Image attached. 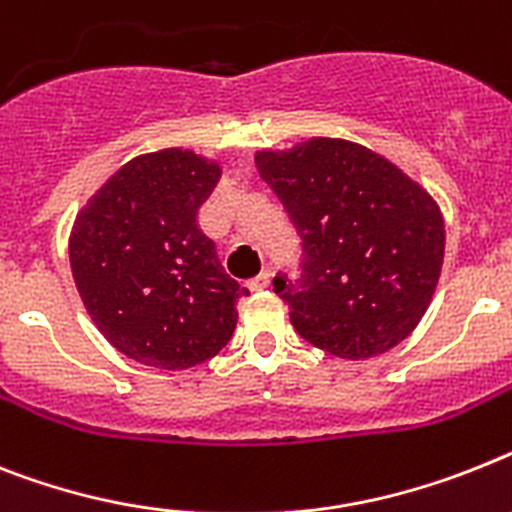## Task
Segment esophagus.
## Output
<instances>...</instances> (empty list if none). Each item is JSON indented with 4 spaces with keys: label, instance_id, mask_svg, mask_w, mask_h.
<instances>
[{
    "label": "esophagus",
    "instance_id": "esophagus-1",
    "mask_svg": "<svg viewBox=\"0 0 512 512\" xmlns=\"http://www.w3.org/2000/svg\"><path fill=\"white\" fill-rule=\"evenodd\" d=\"M270 286V273H260V276L249 278L247 289L249 291H265Z\"/></svg>",
    "mask_w": 512,
    "mask_h": 512
}]
</instances>
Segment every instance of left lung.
<instances>
[{
	"instance_id": "1",
	"label": "left lung",
	"mask_w": 512,
	"mask_h": 512,
	"mask_svg": "<svg viewBox=\"0 0 512 512\" xmlns=\"http://www.w3.org/2000/svg\"><path fill=\"white\" fill-rule=\"evenodd\" d=\"M255 166L302 236V281H273L296 333L349 362L406 341L432 304L445 257L435 197L393 161L341 137L257 150Z\"/></svg>"
}]
</instances>
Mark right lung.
<instances>
[{
  "label": "right lung",
  "instance_id": "obj_1",
  "mask_svg": "<svg viewBox=\"0 0 512 512\" xmlns=\"http://www.w3.org/2000/svg\"><path fill=\"white\" fill-rule=\"evenodd\" d=\"M221 163L190 148L127 161L106 179L70 231L77 294L101 336L132 362L190 369L208 362L236 328V299L197 210Z\"/></svg>",
  "mask_w": 512,
  "mask_h": 512
}]
</instances>
